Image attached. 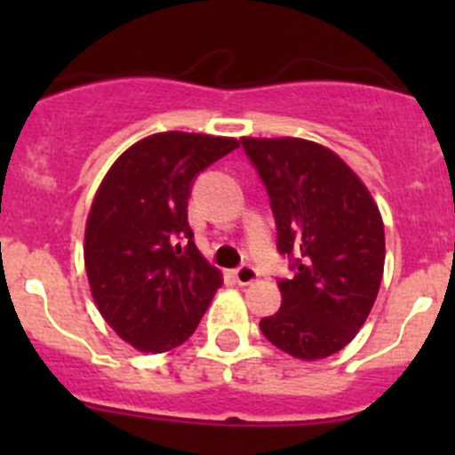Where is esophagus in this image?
Returning a JSON list of instances; mask_svg holds the SVG:
<instances>
[{"label": "esophagus", "mask_w": 455, "mask_h": 455, "mask_svg": "<svg viewBox=\"0 0 455 455\" xmlns=\"http://www.w3.org/2000/svg\"><path fill=\"white\" fill-rule=\"evenodd\" d=\"M233 275H235V282L240 283V286H249V283H253L257 279V270L249 264L240 266V268H237Z\"/></svg>", "instance_id": "1"}]
</instances>
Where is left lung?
I'll return each instance as SVG.
<instances>
[{
  "label": "left lung",
  "mask_w": 455,
  "mask_h": 455,
  "mask_svg": "<svg viewBox=\"0 0 455 455\" xmlns=\"http://www.w3.org/2000/svg\"><path fill=\"white\" fill-rule=\"evenodd\" d=\"M277 224L279 253L297 257L279 279L282 308L259 321L273 346L301 361L347 346L368 319L385 266L383 218L359 176L306 139H242Z\"/></svg>",
  "instance_id": "8db88e82"
}]
</instances>
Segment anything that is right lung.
I'll return each instance as SVG.
<instances>
[{"mask_svg":"<svg viewBox=\"0 0 455 455\" xmlns=\"http://www.w3.org/2000/svg\"><path fill=\"white\" fill-rule=\"evenodd\" d=\"M237 147L228 136L151 134L123 151L96 189L85 222L87 282L109 328L136 350L158 355L185 343L222 286V273L194 244L187 200L202 169Z\"/></svg>","mask_w":455,"mask_h":455,"instance_id":"right-lung-1","label":"right lung"}]
</instances>
